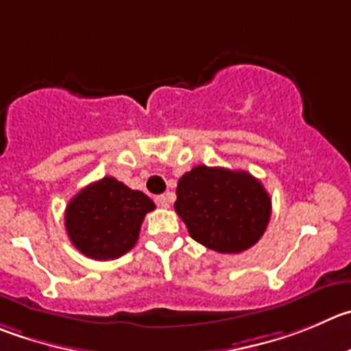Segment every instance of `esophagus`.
I'll return each mask as SVG.
<instances>
[{"label": "esophagus", "mask_w": 351, "mask_h": 351, "mask_svg": "<svg viewBox=\"0 0 351 351\" xmlns=\"http://www.w3.org/2000/svg\"><path fill=\"white\" fill-rule=\"evenodd\" d=\"M154 201H156V204L159 206V208H169V199L166 197V195H157Z\"/></svg>", "instance_id": "34e87169"}]
</instances>
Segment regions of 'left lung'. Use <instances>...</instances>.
Masks as SVG:
<instances>
[{
	"label": "left lung",
	"instance_id": "left-lung-1",
	"mask_svg": "<svg viewBox=\"0 0 351 351\" xmlns=\"http://www.w3.org/2000/svg\"><path fill=\"white\" fill-rule=\"evenodd\" d=\"M175 211L199 244L237 254L265 234L271 201L260 180L247 171L195 166L178 180Z\"/></svg>",
	"mask_w": 351,
	"mask_h": 351
}]
</instances>
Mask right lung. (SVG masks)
I'll return each instance as SVG.
<instances>
[{
	"mask_svg": "<svg viewBox=\"0 0 351 351\" xmlns=\"http://www.w3.org/2000/svg\"><path fill=\"white\" fill-rule=\"evenodd\" d=\"M156 204L112 176L84 186L65 208V230L76 250L91 260H116L138 241L140 227Z\"/></svg>",
	"mask_w": 351,
	"mask_h": 351,
	"instance_id": "1",
	"label": "right lung"
}]
</instances>
